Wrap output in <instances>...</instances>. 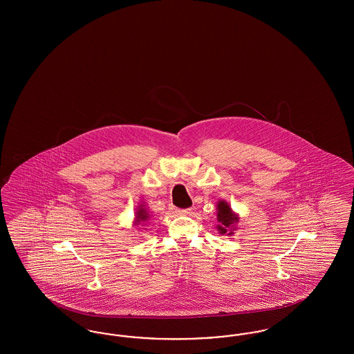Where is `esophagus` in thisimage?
<instances>
[{
  "instance_id": "obj_1",
  "label": "esophagus",
  "mask_w": 354,
  "mask_h": 354,
  "mask_svg": "<svg viewBox=\"0 0 354 354\" xmlns=\"http://www.w3.org/2000/svg\"><path fill=\"white\" fill-rule=\"evenodd\" d=\"M191 208H185V209H176L175 212L178 214V215H188V214H191Z\"/></svg>"
}]
</instances>
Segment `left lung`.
<instances>
[{"instance_id": "1", "label": "left lung", "mask_w": 354, "mask_h": 354, "mask_svg": "<svg viewBox=\"0 0 354 354\" xmlns=\"http://www.w3.org/2000/svg\"><path fill=\"white\" fill-rule=\"evenodd\" d=\"M218 220H219L220 225H218L220 234H227V228H230L234 223H236L239 218L234 215L231 207L225 202H219L218 204ZM234 232H230L228 235H231Z\"/></svg>"}]
</instances>
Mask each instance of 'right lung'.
I'll return each mask as SVG.
<instances>
[{
  "label": "right lung",
  "instance_id": "right-lung-1",
  "mask_svg": "<svg viewBox=\"0 0 354 354\" xmlns=\"http://www.w3.org/2000/svg\"><path fill=\"white\" fill-rule=\"evenodd\" d=\"M147 219H149L147 211L140 207V209L136 212V224H139V223H142V221H146Z\"/></svg>",
  "mask_w": 354,
  "mask_h": 354
}]
</instances>
